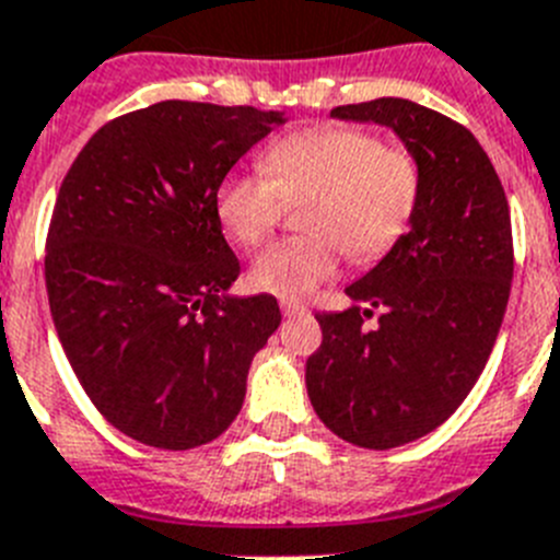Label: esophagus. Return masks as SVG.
I'll use <instances>...</instances> for the list:
<instances>
[{"label": "esophagus", "instance_id": "34e87169", "mask_svg": "<svg viewBox=\"0 0 560 560\" xmlns=\"http://www.w3.org/2000/svg\"><path fill=\"white\" fill-rule=\"evenodd\" d=\"M280 308H283V314H285V316L308 314V305L300 303V300H280Z\"/></svg>", "mask_w": 560, "mask_h": 560}]
</instances>
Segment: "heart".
I'll return each mask as SVG.
<instances>
[{"instance_id": "obj_1", "label": "heart", "mask_w": 560, "mask_h": 560, "mask_svg": "<svg viewBox=\"0 0 560 560\" xmlns=\"http://www.w3.org/2000/svg\"><path fill=\"white\" fill-rule=\"evenodd\" d=\"M264 173H230L215 190V212L232 241L255 249L277 230L285 201H305V235L283 237L252 264V285L305 296L339 271L387 255L409 230L420 201L415 153L384 145L361 128L316 126L277 140L260 156Z\"/></svg>"}]
</instances>
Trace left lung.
I'll return each instance as SVG.
<instances>
[{
	"label": "left lung",
	"mask_w": 560,
	"mask_h": 560,
	"mask_svg": "<svg viewBox=\"0 0 560 560\" xmlns=\"http://www.w3.org/2000/svg\"><path fill=\"white\" fill-rule=\"evenodd\" d=\"M330 117L393 128L423 179L407 235L348 285L368 308L316 314L323 345L305 364L325 427L384 452L452 418L485 370L511 296V210L488 153L446 114L378 97L336 106ZM375 307L380 323L368 329Z\"/></svg>",
	"instance_id": "1"
}]
</instances>
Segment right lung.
Returning <instances> with one entry per match:
<instances>
[{"label":"right lung","instance_id":"right-lung-1","mask_svg":"<svg viewBox=\"0 0 560 560\" xmlns=\"http://www.w3.org/2000/svg\"><path fill=\"white\" fill-rule=\"evenodd\" d=\"M280 112L162 101L108 120L58 190L44 277L58 339L97 412L153 448L205 446L244 407L280 325L241 275L215 190Z\"/></svg>","mask_w":560,"mask_h":560}]
</instances>
